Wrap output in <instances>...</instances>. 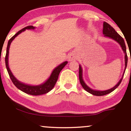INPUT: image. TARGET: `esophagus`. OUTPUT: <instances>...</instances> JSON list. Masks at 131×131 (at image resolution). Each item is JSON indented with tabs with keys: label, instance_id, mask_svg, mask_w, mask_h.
<instances>
[{
	"label": "esophagus",
	"instance_id": "esophagus-1",
	"mask_svg": "<svg viewBox=\"0 0 131 131\" xmlns=\"http://www.w3.org/2000/svg\"><path fill=\"white\" fill-rule=\"evenodd\" d=\"M76 55H74V54L71 53V54H70V55H69L68 60H69V61H70L75 60H76Z\"/></svg>",
	"mask_w": 131,
	"mask_h": 131
}]
</instances>
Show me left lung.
<instances>
[{
	"label": "left lung",
	"instance_id": "left-lung-1",
	"mask_svg": "<svg viewBox=\"0 0 131 131\" xmlns=\"http://www.w3.org/2000/svg\"><path fill=\"white\" fill-rule=\"evenodd\" d=\"M103 34H104V36L108 37L110 38L113 39L115 40V41H116L118 43H119V45L121 46V48H122L123 50L124 51V53L125 54V57H124V58H125V68H124V73H125L126 67H127V53H126V47L125 42H124V39H123V37L115 31V29H114L112 26H111L108 23H107L106 22L103 23ZM124 73H123V75L122 78H121V79H120L119 81L118 82V84H117L115 86H114L113 88L110 89L106 90V91H95V90L92 89H91L89 87L86 85V84L85 83L84 81L83 80V79H82V68L81 67V65H79V81H80V83L81 85L82 86V88L84 89V90H85L87 92H88L89 93H90V94L96 96L105 95L110 94V93H111L114 90H115L119 86V85L121 84V81H122V79L123 78V76H124Z\"/></svg>",
	"mask_w": 131,
	"mask_h": 131
}]
</instances>
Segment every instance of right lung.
Segmentation results:
<instances>
[{"label":"right lung","mask_w":131,"mask_h":131,"mask_svg":"<svg viewBox=\"0 0 131 131\" xmlns=\"http://www.w3.org/2000/svg\"><path fill=\"white\" fill-rule=\"evenodd\" d=\"M35 29V27L32 26H28L24 28L23 29H21L16 34H15L13 36L8 40V45H7V52H6L5 55V65L7 68V71H8L9 76H10V79L14 85L18 89L20 90L25 93L26 94L32 95H39L45 94L46 93L49 92L53 88L54 85L56 84L57 80H58V76H59L60 73L62 69L64 67V66L68 63V61H64L62 63L58 65V67L55 68V69L52 71V74H51L50 78L47 80L44 83L42 84L39 85H30L24 84L23 82H21L20 81L16 79V78L13 76L12 73L10 71V68L8 67V53H9V49H10V46L11 44V42L12 40L14 39L15 37L17 36L18 34H20L21 32H23L26 29Z\"/></svg>","instance_id":"add662e5"}]
</instances>
